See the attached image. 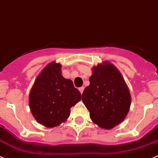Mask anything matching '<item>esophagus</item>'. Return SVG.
Here are the masks:
<instances>
[{
  "mask_svg": "<svg viewBox=\"0 0 158 158\" xmlns=\"http://www.w3.org/2000/svg\"><path fill=\"white\" fill-rule=\"evenodd\" d=\"M79 90L80 91L81 94H82V93H83V90H84V87H80V88L79 89Z\"/></svg>",
  "mask_w": 158,
  "mask_h": 158,
  "instance_id": "1",
  "label": "esophagus"
}]
</instances>
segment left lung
Instances as JSON below:
<instances>
[{
  "label": "left lung",
  "instance_id": "1",
  "mask_svg": "<svg viewBox=\"0 0 158 158\" xmlns=\"http://www.w3.org/2000/svg\"><path fill=\"white\" fill-rule=\"evenodd\" d=\"M89 85L82 93V102L93 123L110 130L120 124L129 112L131 97L119 70L104 62L93 68Z\"/></svg>",
  "mask_w": 158,
  "mask_h": 158
}]
</instances>
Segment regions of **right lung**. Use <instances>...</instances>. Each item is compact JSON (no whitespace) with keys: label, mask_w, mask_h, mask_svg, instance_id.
Instances as JSON below:
<instances>
[{"label":"right lung","mask_w":158,"mask_h":158,"mask_svg":"<svg viewBox=\"0 0 158 158\" xmlns=\"http://www.w3.org/2000/svg\"><path fill=\"white\" fill-rule=\"evenodd\" d=\"M62 65L52 62L36 78L29 94V106L35 120L47 127L65 122L70 109L81 100V93L71 79H65Z\"/></svg>","instance_id":"obj_1"}]
</instances>
